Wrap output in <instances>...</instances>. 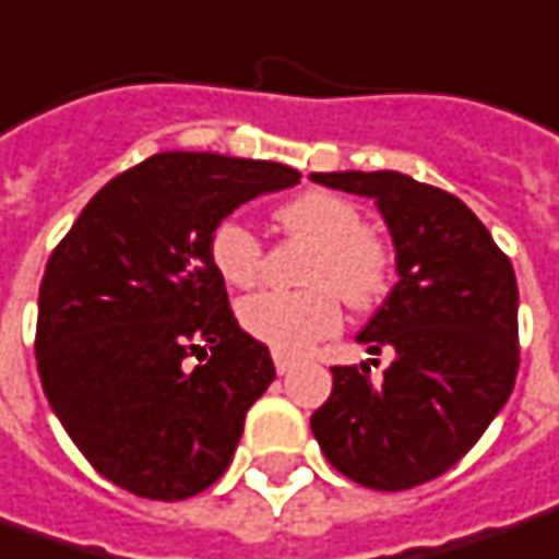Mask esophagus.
Here are the masks:
<instances>
[{
	"mask_svg": "<svg viewBox=\"0 0 559 559\" xmlns=\"http://www.w3.org/2000/svg\"><path fill=\"white\" fill-rule=\"evenodd\" d=\"M272 358H275V371H278V374H287V371L294 368V358L284 356V353H272Z\"/></svg>",
	"mask_w": 559,
	"mask_h": 559,
	"instance_id": "obj_1",
	"label": "esophagus"
}]
</instances>
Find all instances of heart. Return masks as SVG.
<instances>
[{
  "label": "heart",
  "mask_w": 559,
  "mask_h": 559,
  "mask_svg": "<svg viewBox=\"0 0 559 559\" xmlns=\"http://www.w3.org/2000/svg\"><path fill=\"white\" fill-rule=\"evenodd\" d=\"M281 231L312 243L302 269V290H262L241 302V324L250 337L284 356L306 353L331 337L343 321L340 297L368 309L390 290L393 253L365 228L356 203L331 191H306L278 206ZM206 253L225 284L253 287L265 272L262 238L243 219L225 216L213 225Z\"/></svg>",
  "instance_id": "b5f03b06"
}]
</instances>
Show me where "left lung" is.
I'll return each mask as SVG.
<instances>
[{"instance_id": "obj_1", "label": "left lung", "mask_w": 559, "mask_h": 559, "mask_svg": "<svg viewBox=\"0 0 559 559\" xmlns=\"http://www.w3.org/2000/svg\"><path fill=\"white\" fill-rule=\"evenodd\" d=\"M312 182L374 198L399 269L393 294L358 334L390 365L377 380L368 365L331 368L334 390L312 414V433L358 486L414 489L471 452L513 390V265L471 206L442 188L393 169L312 173Z\"/></svg>"}]
</instances>
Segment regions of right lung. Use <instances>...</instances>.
<instances>
[{
    "instance_id": "obj_1",
    "label": "right lung",
    "mask_w": 559,
    "mask_h": 559,
    "mask_svg": "<svg viewBox=\"0 0 559 559\" xmlns=\"http://www.w3.org/2000/svg\"><path fill=\"white\" fill-rule=\"evenodd\" d=\"M297 182L272 160L154 154L110 179L51 250L36 368L73 445L114 486L182 501L231 464L275 365L241 331L206 241L241 203Z\"/></svg>"
}]
</instances>
